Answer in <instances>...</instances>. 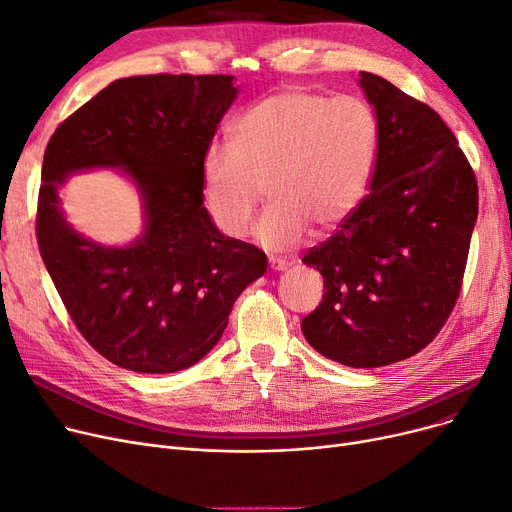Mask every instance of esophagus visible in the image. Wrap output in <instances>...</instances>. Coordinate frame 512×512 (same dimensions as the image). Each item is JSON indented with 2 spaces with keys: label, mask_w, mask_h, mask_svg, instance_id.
Here are the masks:
<instances>
[{
  "label": "esophagus",
  "mask_w": 512,
  "mask_h": 512,
  "mask_svg": "<svg viewBox=\"0 0 512 512\" xmlns=\"http://www.w3.org/2000/svg\"><path fill=\"white\" fill-rule=\"evenodd\" d=\"M269 267H271L273 271H285V269H288V262L279 260V258H271V260H269Z\"/></svg>",
  "instance_id": "1"
}]
</instances>
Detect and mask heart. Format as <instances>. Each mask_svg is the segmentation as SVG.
Wrapping results in <instances>:
<instances>
[{"mask_svg": "<svg viewBox=\"0 0 512 512\" xmlns=\"http://www.w3.org/2000/svg\"><path fill=\"white\" fill-rule=\"evenodd\" d=\"M378 151L380 124L365 100L283 90L237 119L233 142H214L203 153V197L218 231L239 239L267 187L273 201L254 241L267 252H288L311 224L330 231L357 212Z\"/></svg>", "mask_w": 512, "mask_h": 512, "instance_id": "heart-1", "label": "heart"}]
</instances>
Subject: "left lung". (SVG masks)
Returning a JSON list of instances; mask_svg holds the SVG:
<instances>
[{
    "label": "left lung",
    "instance_id": "left-lung-1",
    "mask_svg": "<svg viewBox=\"0 0 512 512\" xmlns=\"http://www.w3.org/2000/svg\"><path fill=\"white\" fill-rule=\"evenodd\" d=\"M380 124L370 193L304 256L323 300L300 323L317 353L349 367L416 355L452 313L479 212L475 172L445 121L380 75H359Z\"/></svg>",
    "mask_w": 512,
    "mask_h": 512
}]
</instances>
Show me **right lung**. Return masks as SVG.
I'll return each instance as SVG.
<instances>
[{
    "mask_svg": "<svg viewBox=\"0 0 512 512\" xmlns=\"http://www.w3.org/2000/svg\"><path fill=\"white\" fill-rule=\"evenodd\" d=\"M233 75H138L100 90L52 134L37 243L67 311L124 370L172 374L206 357L239 294L267 271L256 245L222 235L203 206L201 159L237 98ZM121 169L143 203V233L102 246L66 220L71 173Z\"/></svg>",
    "mask_w": 512,
    "mask_h": 512,
    "instance_id": "obj_1",
    "label": "right lung"
}]
</instances>
